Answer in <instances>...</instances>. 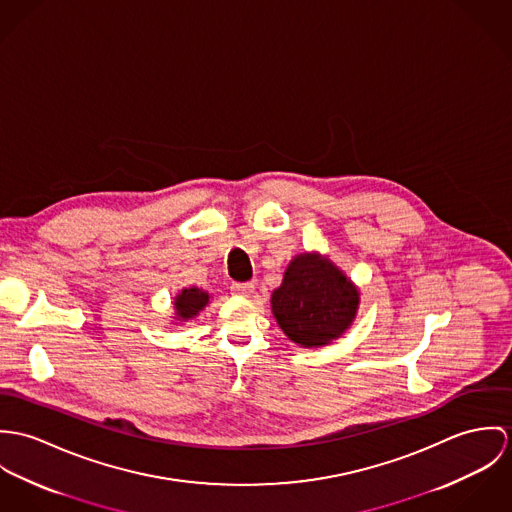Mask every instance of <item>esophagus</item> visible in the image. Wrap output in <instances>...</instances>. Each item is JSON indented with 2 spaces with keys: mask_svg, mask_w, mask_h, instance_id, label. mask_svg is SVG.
Returning a JSON list of instances; mask_svg holds the SVG:
<instances>
[{
  "mask_svg": "<svg viewBox=\"0 0 512 512\" xmlns=\"http://www.w3.org/2000/svg\"><path fill=\"white\" fill-rule=\"evenodd\" d=\"M255 290V284L253 283H233L231 284V292L235 296H251Z\"/></svg>",
  "mask_w": 512,
  "mask_h": 512,
  "instance_id": "obj_1",
  "label": "esophagus"
}]
</instances>
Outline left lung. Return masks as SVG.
Segmentation results:
<instances>
[{"label": "left lung", "mask_w": 512, "mask_h": 512, "mask_svg": "<svg viewBox=\"0 0 512 512\" xmlns=\"http://www.w3.org/2000/svg\"><path fill=\"white\" fill-rule=\"evenodd\" d=\"M359 292L338 267L320 255H298L273 292V314L284 334L302 345L318 347L340 338L355 318Z\"/></svg>", "instance_id": "8db88e82"}]
</instances>
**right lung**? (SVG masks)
<instances>
[{"mask_svg":"<svg viewBox=\"0 0 512 512\" xmlns=\"http://www.w3.org/2000/svg\"><path fill=\"white\" fill-rule=\"evenodd\" d=\"M208 298H210L208 292H204L200 288H184L174 300L176 316L182 320L196 316L208 304Z\"/></svg>","mask_w":512,"mask_h":512,"instance_id":"right-lung-1","label":"right lung"}]
</instances>
